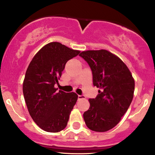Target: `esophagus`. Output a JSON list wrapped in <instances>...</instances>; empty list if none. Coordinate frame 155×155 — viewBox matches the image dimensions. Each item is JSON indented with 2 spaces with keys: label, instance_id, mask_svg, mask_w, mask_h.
<instances>
[{
  "label": "esophagus",
  "instance_id": "esophagus-1",
  "mask_svg": "<svg viewBox=\"0 0 155 155\" xmlns=\"http://www.w3.org/2000/svg\"><path fill=\"white\" fill-rule=\"evenodd\" d=\"M84 98H86V96H84V95H81V96L79 95V96H78V100H81V99H84Z\"/></svg>",
  "mask_w": 155,
  "mask_h": 155
}]
</instances>
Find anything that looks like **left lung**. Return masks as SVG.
Segmentation results:
<instances>
[{"mask_svg":"<svg viewBox=\"0 0 155 155\" xmlns=\"http://www.w3.org/2000/svg\"><path fill=\"white\" fill-rule=\"evenodd\" d=\"M90 66L93 84L98 88L96 98L88 99L90 107L84 113L88 128L106 132L114 127L126 113L133 101L135 80L126 64L106 49L80 53Z\"/></svg>","mask_w":155,"mask_h":155,"instance_id":"left-lung-1","label":"left lung"}]
</instances>
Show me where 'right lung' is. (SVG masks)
Returning a JSON list of instances; mask_svg holds the SVG:
<instances>
[{
  "label": "right lung",
  "instance_id": "add662e5",
  "mask_svg": "<svg viewBox=\"0 0 155 155\" xmlns=\"http://www.w3.org/2000/svg\"><path fill=\"white\" fill-rule=\"evenodd\" d=\"M79 50L57 42L42 47L30 61L22 84L29 113L34 122L49 133H58L67 125L78 95L54 87L66 63L77 56Z\"/></svg>",
  "mask_w": 155,
  "mask_h": 155
}]
</instances>
